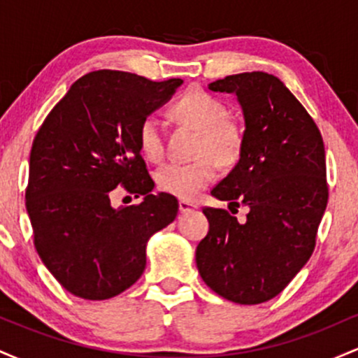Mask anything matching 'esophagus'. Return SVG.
Here are the masks:
<instances>
[{
  "label": "esophagus",
  "mask_w": 358,
  "mask_h": 358,
  "mask_svg": "<svg viewBox=\"0 0 358 358\" xmlns=\"http://www.w3.org/2000/svg\"><path fill=\"white\" fill-rule=\"evenodd\" d=\"M178 208H180V212H182V213H187V212L195 210V208H199V205L193 203V202H188V200H180Z\"/></svg>",
  "instance_id": "34e87169"
}]
</instances>
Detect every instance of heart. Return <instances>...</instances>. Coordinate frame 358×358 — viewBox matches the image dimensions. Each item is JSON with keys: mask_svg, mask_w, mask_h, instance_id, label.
<instances>
[{"mask_svg": "<svg viewBox=\"0 0 358 358\" xmlns=\"http://www.w3.org/2000/svg\"><path fill=\"white\" fill-rule=\"evenodd\" d=\"M183 124L199 131L192 163H170L159 168L156 185L162 192L182 200H193L217 176V165L232 166L244 150V129L229 117V109L220 99L200 89H190L171 108ZM139 151L150 162H159L165 153L162 124L158 117L146 116L138 127Z\"/></svg>", "mask_w": 358, "mask_h": 358, "instance_id": "1", "label": "heart"}]
</instances>
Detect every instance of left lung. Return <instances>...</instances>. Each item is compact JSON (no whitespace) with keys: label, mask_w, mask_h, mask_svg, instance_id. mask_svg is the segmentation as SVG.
<instances>
[{"label":"left lung","mask_w":358,"mask_h":358,"mask_svg":"<svg viewBox=\"0 0 358 358\" xmlns=\"http://www.w3.org/2000/svg\"><path fill=\"white\" fill-rule=\"evenodd\" d=\"M208 89L236 94L245 119L239 163L212 195L249 213L241 224L224 208H203L210 229L196 245V268L219 296L259 305L278 296L315 250L328 203L323 138L271 73H236Z\"/></svg>","instance_id":"left-lung-1"}]
</instances>
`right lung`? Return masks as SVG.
Returning <instances> with one entry per match:
<instances>
[{
  "label": "right lung",
  "mask_w": 358,
  "mask_h": 358,
  "mask_svg": "<svg viewBox=\"0 0 358 358\" xmlns=\"http://www.w3.org/2000/svg\"><path fill=\"white\" fill-rule=\"evenodd\" d=\"M182 79L153 82L119 71L85 73L45 117L34 139L24 199L36 252L69 293L108 299L141 278L146 242L178 213V200L153 195L138 145L143 117ZM121 184L141 204L114 209Z\"/></svg>",
  "instance_id": "right-lung-1"
}]
</instances>
